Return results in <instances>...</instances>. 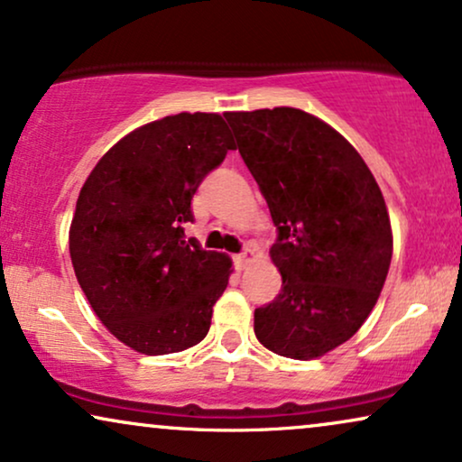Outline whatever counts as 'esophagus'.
I'll use <instances>...</instances> for the list:
<instances>
[{
	"instance_id": "34e87169",
	"label": "esophagus",
	"mask_w": 462,
	"mask_h": 462,
	"mask_svg": "<svg viewBox=\"0 0 462 462\" xmlns=\"http://www.w3.org/2000/svg\"><path fill=\"white\" fill-rule=\"evenodd\" d=\"M254 259H256V253L248 245V248H245L244 253L236 254V265H237L239 269H244V267H248L250 263H254Z\"/></svg>"
}]
</instances>
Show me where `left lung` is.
<instances>
[{
  "mask_svg": "<svg viewBox=\"0 0 462 462\" xmlns=\"http://www.w3.org/2000/svg\"><path fill=\"white\" fill-rule=\"evenodd\" d=\"M225 118L278 229L269 254L282 291L254 310L256 339L286 358L325 356L361 328L384 286L393 256L384 197L355 146L308 112Z\"/></svg>",
  "mask_w": 462,
  "mask_h": 462,
  "instance_id": "obj_1",
  "label": "left lung"
}]
</instances>
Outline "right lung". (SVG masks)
I'll return each instance as SVG.
<instances>
[{"instance_id": "add662e5", "label": "right lung", "mask_w": 462, "mask_h": 462, "mask_svg": "<svg viewBox=\"0 0 462 462\" xmlns=\"http://www.w3.org/2000/svg\"><path fill=\"white\" fill-rule=\"evenodd\" d=\"M236 151L220 114L180 112L131 131L88 173L69 226L78 284L97 319L148 356L199 344L231 259L184 237L190 201Z\"/></svg>"}]
</instances>
